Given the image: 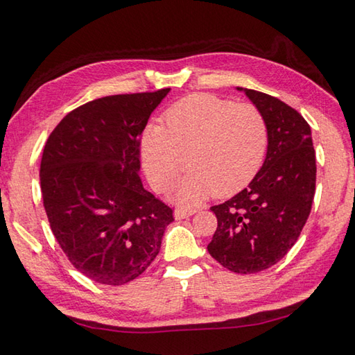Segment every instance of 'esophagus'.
Masks as SVG:
<instances>
[{"label": "esophagus", "instance_id": "obj_1", "mask_svg": "<svg viewBox=\"0 0 355 355\" xmlns=\"http://www.w3.org/2000/svg\"><path fill=\"white\" fill-rule=\"evenodd\" d=\"M197 209L194 208H183V206H178V208L175 209V218H178V220H182V218H186L194 214Z\"/></svg>", "mask_w": 355, "mask_h": 355}]
</instances>
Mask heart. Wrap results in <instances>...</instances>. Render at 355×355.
Masks as SVG:
<instances>
[{"mask_svg": "<svg viewBox=\"0 0 355 355\" xmlns=\"http://www.w3.org/2000/svg\"><path fill=\"white\" fill-rule=\"evenodd\" d=\"M164 122L146 128L143 161L158 189L167 188L188 161L191 172L173 192L182 203L209 192L234 194L256 177L266 158L268 124L256 105L198 93L175 102Z\"/></svg>", "mask_w": 355, "mask_h": 355, "instance_id": "heart-1", "label": "heart"}]
</instances>
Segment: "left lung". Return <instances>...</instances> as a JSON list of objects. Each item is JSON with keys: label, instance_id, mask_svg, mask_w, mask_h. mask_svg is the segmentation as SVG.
Here are the masks:
<instances>
[{"label": "left lung", "instance_id": "1", "mask_svg": "<svg viewBox=\"0 0 355 355\" xmlns=\"http://www.w3.org/2000/svg\"><path fill=\"white\" fill-rule=\"evenodd\" d=\"M245 94L267 119V157L247 188L211 206L217 230L208 251L225 268L248 275L275 266L298 241L312 209L317 164L311 127L295 108L256 89Z\"/></svg>", "mask_w": 355, "mask_h": 355}]
</instances>
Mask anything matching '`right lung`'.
I'll return each mask as SVG.
<instances>
[{
    "mask_svg": "<svg viewBox=\"0 0 355 355\" xmlns=\"http://www.w3.org/2000/svg\"><path fill=\"white\" fill-rule=\"evenodd\" d=\"M171 88L114 94L74 108L51 132L40 164L43 206L68 261L122 286L159 253L173 211L143 188L141 135Z\"/></svg>",
    "mask_w": 355,
    "mask_h": 355,
    "instance_id": "right-lung-1",
    "label": "right lung"
}]
</instances>
